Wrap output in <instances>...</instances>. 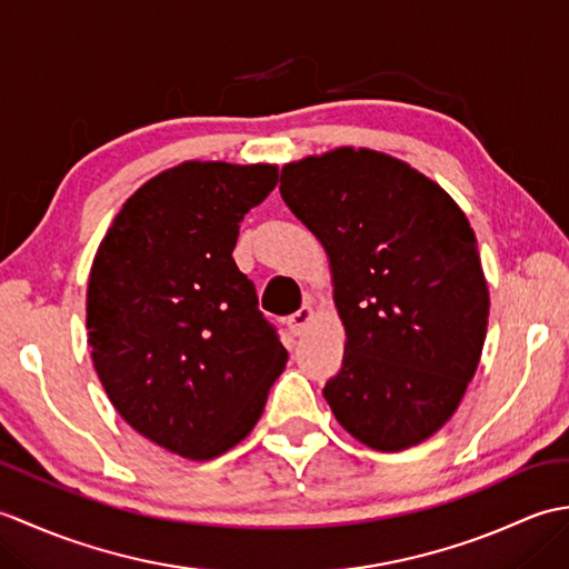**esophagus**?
<instances>
[{"mask_svg": "<svg viewBox=\"0 0 569 569\" xmlns=\"http://www.w3.org/2000/svg\"><path fill=\"white\" fill-rule=\"evenodd\" d=\"M312 318H316V310H312V306H310V303H303V308L296 310L293 316L286 320V322H288V330H291L296 337H298V335H303V332L310 328Z\"/></svg>", "mask_w": 569, "mask_h": 569, "instance_id": "34e87169", "label": "esophagus"}]
</instances>
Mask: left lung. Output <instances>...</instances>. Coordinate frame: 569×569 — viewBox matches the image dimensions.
<instances>
[{
    "mask_svg": "<svg viewBox=\"0 0 569 569\" xmlns=\"http://www.w3.org/2000/svg\"><path fill=\"white\" fill-rule=\"evenodd\" d=\"M281 198L330 261L347 337L322 389L337 422L379 452L428 440L462 401L487 337L467 214L410 163L355 147L286 163Z\"/></svg>",
    "mask_w": 569,
    "mask_h": 569,
    "instance_id": "obj_1",
    "label": "left lung"
}]
</instances>
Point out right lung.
<instances>
[{
  "instance_id": "right-lung-1",
  "label": "right lung",
  "mask_w": 569,
  "mask_h": 569,
  "mask_svg": "<svg viewBox=\"0 0 569 569\" xmlns=\"http://www.w3.org/2000/svg\"><path fill=\"white\" fill-rule=\"evenodd\" d=\"M273 163L186 161L127 198L88 281V342L117 413L143 438L212 459L251 432L288 352L232 251Z\"/></svg>"
}]
</instances>
